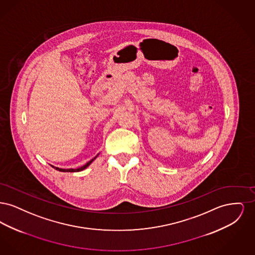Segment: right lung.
<instances>
[{"label": "right lung", "mask_w": 255, "mask_h": 255, "mask_svg": "<svg viewBox=\"0 0 255 255\" xmlns=\"http://www.w3.org/2000/svg\"><path fill=\"white\" fill-rule=\"evenodd\" d=\"M99 154H97V156L95 157L94 158H92L89 162H87L86 163L85 165H83V166H81V167H79V168H77V169H73V168H70V169H64V168H59V167H55V166H53V165H51L54 169L57 170V171H60V172H79V171H82V170L85 169V168H87L96 158H97V156H98Z\"/></svg>", "instance_id": "1"}]
</instances>
